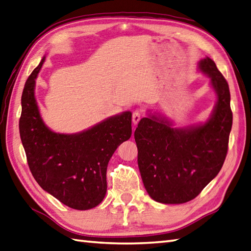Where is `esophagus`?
I'll use <instances>...</instances> for the list:
<instances>
[{
    "label": "esophagus",
    "mask_w": 251,
    "mask_h": 251,
    "mask_svg": "<svg viewBox=\"0 0 251 251\" xmlns=\"http://www.w3.org/2000/svg\"><path fill=\"white\" fill-rule=\"evenodd\" d=\"M141 120V111L140 110H135L133 111V115H132V121L134 126H136L138 124V121Z\"/></svg>",
    "instance_id": "34e87169"
}]
</instances>
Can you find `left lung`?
Returning a JSON list of instances; mask_svg holds the SVG:
<instances>
[{"mask_svg":"<svg viewBox=\"0 0 251 251\" xmlns=\"http://www.w3.org/2000/svg\"><path fill=\"white\" fill-rule=\"evenodd\" d=\"M199 70L209 77L217 94L205 124L174 127L165 117L149 114L134 132L145 189L159 203L182 204L197 198L226 157L233 121L229 85L210 58L200 61Z\"/></svg>","mask_w":251,"mask_h":251,"instance_id":"1","label":"left lung"}]
</instances>
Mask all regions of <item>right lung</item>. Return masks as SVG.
Segmentation results:
<instances>
[{
  "mask_svg": "<svg viewBox=\"0 0 251 251\" xmlns=\"http://www.w3.org/2000/svg\"><path fill=\"white\" fill-rule=\"evenodd\" d=\"M45 57L26 79L19 132L33 177L44 190L71 208L96 207L106 194L111 155L132 134V113L124 111L75 134L55 133L44 124L34 94Z\"/></svg>",
  "mask_w": 251,
  "mask_h": 251,
  "instance_id": "right-lung-1",
  "label": "right lung"
}]
</instances>
